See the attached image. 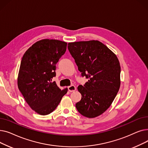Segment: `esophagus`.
<instances>
[{
	"instance_id": "esophagus-1",
	"label": "esophagus",
	"mask_w": 148,
	"mask_h": 148,
	"mask_svg": "<svg viewBox=\"0 0 148 148\" xmlns=\"http://www.w3.org/2000/svg\"><path fill=\"white\" fill-rule=\"evenodd\" d=\"M68 90H69L70 92H74V91L76 90V88H75V86H74V85H71V86H68Z\"/></svg>"
}]
</instances>
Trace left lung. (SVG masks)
Wrapping results in <instances>:
<instances>
[{
	"label": "left lung",
	"mask_w": 148,
	"mask_h": 148,
	"mask_svg": "<svg viewBox=\"0 0 148 148\" xmlns=\"http://www.w3.org/2000/svg\"><path fill=\"white\" fill-rule=\"evenodd\" d=\"M68 49L82 76L89 79L77 89L82 94L75 104L79 112L94 118L113 103L121 85V66L116 54L97 40L69 42Z\"/></svg>",
	"instance_id": "obj_1"
}]
</instances>
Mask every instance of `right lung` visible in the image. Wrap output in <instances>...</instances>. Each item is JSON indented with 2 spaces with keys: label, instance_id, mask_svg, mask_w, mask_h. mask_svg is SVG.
Returning a JSON list of instances; mask_svg holds the SVG:
<instances>
[{
  "label": "right lung",
  "instance_id": "add662e5",
  "mask_svg": "<svg viewBox=\"0 0 148 148\" xmlns=\"http://www.w3.org/2000/svg\"><path fill=\"white\" fill-rule=\"evenodd\" d=\"M66 46L64 41L44 39L30 47L22 58L18 88L30 107L41 115L55 110L68 91L67 88L61 90L56 82H52L56 64Z\"/></svg>",
  "mask_w": 148,
  "mask_h": 148
}]
</instances>
